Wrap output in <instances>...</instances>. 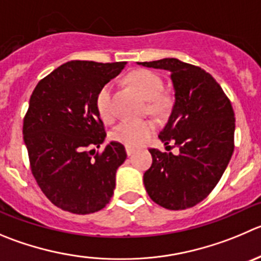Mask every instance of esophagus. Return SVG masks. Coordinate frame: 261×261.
Listing matches in <instances>:
<instances>
[{
  "mask_svg": "<svg viewBox=\"0 0 261 261\" xmlns=\"http://www.w3.org/2000/svg\"><path fill=\"white\" fill-rule=\"evenodd\" d=\"M125 150H126V155H128V156H132L133 153H135V151H136L135 148L130 147V146H126Z\"/></svg>",
  "mask_w": 261,
  "mask_h": 261,
  "instance_id": "esophagus-1",
  "label": "esophagus"
}]
</instances>
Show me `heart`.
<instances>
[{"mask_svg": "<svg viewBox=\"0 0 261 261\" xmlns=\"http://www.w3.org/2000/svg\"><path fill=\"white\" fill-rule=\"evenodd\" d=\"M128 82L143 97L150 100L148 106L153 114L161 115L169 109L172 100L168 95L161 93L164 83L158 73L148 69H138L129 74ZM113 92V83H106L101 87L96 96V108L100 116L105 121H111L115 118ZM153 130H155V125L151 121L124 120L114 129L113 138L128 146H140L152 135Z\"/></svg>", "mask_w": 261, "mask_h": 261, "instance_id": "b5f03b06", "label": "heart"}]
</instances>
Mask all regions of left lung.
Listing matches in <instances>:
<instances>
[{
  "label": "left lung",
  "instance_id": "obj_1",
  "mask_svg": "<svg viewBox=\"0 0 261 261\" xmlns=\"http://www.w3.org/2000/svg\"><path fill=\"white\" fill-rule=\"evenodd\" d=\"M170 71L175 102L159 138L169 151L150 148L152 165L143 174L153 202L185 210L206 198L222 178L234 150V113L222 87L200 66L178 59L138 63Z\"/></svg>",
  "mask_w": 261,
  "mask_h": 261
}]
</instances>
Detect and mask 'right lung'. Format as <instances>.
<instances>
[{
  "label": "right lung",
  "instance_id": "add662e5",
  "mask_svg": "<svg viewBox=\"0 0 261 261\" xmlns=\"http://www.w3.org/2000/svg\"><path fill=\"white\" fill-rule=\"evenodd\" d=\"M126 63L74 60L38 82L24 116L23 136L31 170L42 192L73 214L103 209L115 188V174L125 161L121 143L100 147L105 126L96 96Z\"/></svg>",
  "mask_w": 261,
  "mask_h": 261
}]
</instances>
